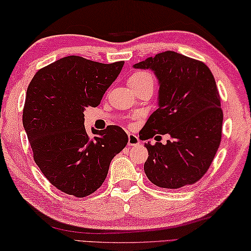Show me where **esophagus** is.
<instances>
[{
  "mask_svg": "<svg viewBox=\"0 0 251 251\" xmlns=\"http://www.w3.org/2000/svg\"><path fill=\"white\" fill-rule=\"evenodd\" d=\"M128 145L130 147H132V146H140V140H139V138L135 134L129 133L128 134Z\"/></svg>",
  "mask_w": 251,
  "mask_h": 251,
  "instance_id": "obj_1",
  "label": "esophagus"
}]
</instances>
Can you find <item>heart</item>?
Segmentation results:
<instances>
[{"label":"heart","instance_id":"obj_1","mask_svg":"<svg viewBox=\"0 0 251 251\" xmlns=\"http://www.w3.org/2000/svg\"><path fill=\"white\" fill-rule=\"evenodd\" d=\"M146 82H152V76H151L148 72L137 71L129 77L128 84L129 87L132 89V88L138 87V85L146 83Z\"/></svg>","mask_w":251,"mask_h":251}]
</instances>
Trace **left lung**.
Instances as JSON below:
<instances>
[{
    "instance_id": "8db88e82",
    "label": "left lung",
    "mask_w": 251,
    "mask_h": 251,
    "mask_svg": "<svg viewBox=\"0 0 251 251\" xmlns=\"http://www.w3.org/2000/svg\"><path fill=\"white\" fill-rule=\"evenodd\" d=\"M133 68L152 70L159 81V108L148 119L140 139L170 135L166 145H145L148 179L167 189L199 181L215 158L223 130L224 113L211 71L201 61L174 51L158 53Z\"/></svg>"
}]
</instances>
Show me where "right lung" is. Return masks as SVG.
<instances>
[{"label": "right lung", "instance_id": "add662e5", "mask_svg": "<svg viewBox=\"0 0 251 251\" xmlns=\"http://www.w3.org/2000/svg\"><path fill=\"white\" fill-rule=\"evenodd\" d=\"M125 62L104 64L82 56L62 57L40 69L27 87L23 126L33 158L45 178L64 194L84 198L104 182L110 162L128 134L109 126L90 137L85 106L96 108Z\"/></svg>", "mask_w": 251, "mask_h": 251}]
</instances>
